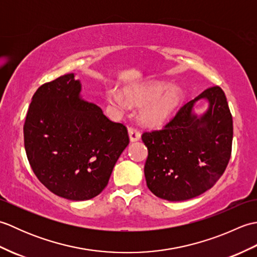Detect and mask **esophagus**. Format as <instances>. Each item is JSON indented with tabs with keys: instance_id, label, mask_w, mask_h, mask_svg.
<instances>
[{
	"instance_id": "esophagus-1",
	"label": "esophagus",
	"mask_w": 257,
	"mask_h": 257,
	"mask_svg": "<svg viewBox=\"0 0 257 257\" xmlns=\"http://www.w3.org/2000/svg\"><path fill=\"white\" fill-rule=\"evenodd\" d=\"M128 134H129V138L130 141H138L141 138V134L137 128H134V127H129L128 128Z\"/></svg>"
}]
</instances>
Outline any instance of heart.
<instances>
[{
	"instance_id": "obj_1",
	"label": "heart",
	"mask_w": 257,
	"mask_h": 257,
	"mask_svg": "<svg viewBox=\"0 0 257 257\" xmlns=\"http://www.w3.org/2000/svg\"><path fill=\"white\" fill-rule=\"evenodd\" d=\"M106 99L111 105L127 108L129 105L143 107V117L150 124H161L170 118L179 105L182 91L176 85L152 83L144 86L128 87L122 90L117 87H108Z\"/></svg>"
}]
</instances>
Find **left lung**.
I'll return each mask as SVG.
<instances>
[{"mask_svg":"<svg viewBox=\"0 0 257 257\" xmlns=\"http://www.w3.org/2000/svg\"><path fill=\"white\" fill-rule=\"evenodd\" d=\"M209 102L201 116L196 101ZM148 148L145 165L147 187L158 198L184 201L211 189L230 161L233 120L219 86L205 89L180 109L163 129L143 135Z\"/></svg>","mask_w":257,"mask_h":257,"instance_id":"8db88e82","label":"left lung"}]
</instances>
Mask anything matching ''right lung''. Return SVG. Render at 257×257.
I'll return each instance as SVG.
<instances>
[{"label":"right lung","instance_id":"add662e5","mask_svg":"<svg viewBox=\"0 0 257 257\" xmlns=\"http://www.w3.org/2000/svg\"><path fill=\"white\" fill-rule=\"evenodd\" d=\"M80 91L73 73L42 85L24 123L32 170L51 192L72 201L99 194L129 144L127 128L84 100Z\"/></svg>","mask_w":257,"mask_h":257}]
</instances>
